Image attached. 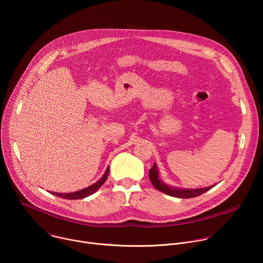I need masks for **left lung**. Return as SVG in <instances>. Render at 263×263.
Returning <instances> with one entry per match:
<instances>
[{"label":"left lung","mask_w":263,"mask_h":263,"mask_svg":"<svg viewBox=\"0 0 263 263\" xmlns=\"http://www.w3.org/2000/svg\"><path fill=\"white\" fill-rule=\"evenodd\" d=\"M148 177H149V180H151L153 186L155 187L156 190H158L159 192H162L163 194L168 195L171 197L180 198V199L196 198V197L208 192L209 190L212 189L213 186H215V185H211V186H208V187H203V189H179V187L167 185L160 179L159 171L157 168L156 162L154 163L153 167L149 170Z\"/></svg>","instance_id":"left-lung-1"}]
</instances>
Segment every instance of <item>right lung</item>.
Listing matches in <instances>:
<instances>
[{"mask_svg":"<svg viewBox=\"0 0 263 263\" xmlns=\"http://www.w3.org/2000/svg\"><path fill=\"white\" fill-rule=\"evenodd\" d=\"M109 174V167H107L106 172L104 173V175L101 177V179H99L96 183L91 184L88 187H85L83 190H80L78 192L74 193H68V194H60V193H54V192H49L50 194L57 196L59 198H63V199H67V200H79V199H84L92 194H95L97 191H99L100 187L104 184V182L107 179V176Z\"/></svg>","mask_w":263,"mask_h":263,"instance_id":"obj_1","label":"right lung"}]
</instances>
